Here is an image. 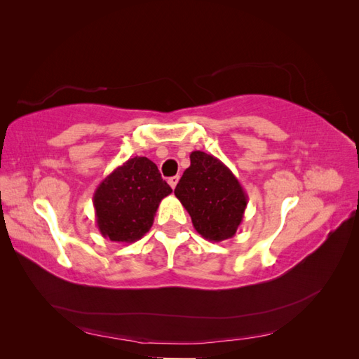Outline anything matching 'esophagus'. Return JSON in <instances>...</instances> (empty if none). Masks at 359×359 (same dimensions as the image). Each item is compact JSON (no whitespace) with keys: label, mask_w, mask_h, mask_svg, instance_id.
Returning <instances> with one entry per match:
<instances>
[{"label":"esophagus","mask_w":359,"mask_h":359,"mask_svg":"<svg viewBox=\"0 0 359 359\" xmlns=\"http://www.w3.org/2000/svg\"><path fill=\"white\" fill-rule=\"evenodd\" d=\"M178 181H180V177H178V175H175V177H170V178L168 180V182H169V186H170L172 189H175V187H177V184H178Z\"/></svg>","instance_id":"34e87169"}]
</instances>
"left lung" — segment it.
Masks as SVG:
<instances>
[{"label": "left lung", "mask_w": 359, "mask_h": 359, "mask_svg": "<svg viewBox=\"0 0 359 359\" xmlns=\"http://www.w3.org/2000/svg\"><path fill=\"white\" fill-rule=\"evenodd\" d=\"M175 196L191 217L196 232L205 240H229L244 219L248 198L243 186L212 154L193 151L190 166L177 184Z\"/></svg>", "instance_id": "1"}]
</instances>
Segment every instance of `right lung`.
Segmentation results:
<instances>
[{
	"mask_svg": "<svg viewBox=\"0 0 359 359\" xmlns=\"http://www.w3.org/2000/svg\"><path fill=\"white\" fill-rule=\"evenodd\" d=\"M170 193L156 163L147 157L128 158L94 191L97 227L111 241L132 244L151 229L161 199Z\"/></svg>",
	"mask_w": 359,
	"mask_h": 359,
	"instance_id": "add662e5",
	"label": "right lung"
}]
</instances>
